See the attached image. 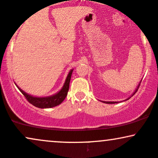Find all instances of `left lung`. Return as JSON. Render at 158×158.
I'll return each mask as SVG.
<instances>
[{
  "mask_svg": "<svg viewBox=\"0 0 158 158\" xmlns=\"http://www.w3.org/2000/svg\"><path fill=\"white\" fill-rule=\"evenodd\" d=\"M139 85H140V83H139V84L138 85V86H137V88H136L135 91L134 92L133 94H132L131 97H132V96H134V94H135L136 93V92H137V90H138V88H139ZM130 99V97L128 98V99H127L126 100H128V99ZM101 102H104V103H106V104H114V103H117V102H105V101H101Z\"/></svg>",
  "mask_w": 158,
  "mask_h": 158,
  "instance_id": "obj_1",
  "label": "left lung"
}]
</instances>
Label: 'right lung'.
<instances>
[{
    "label": "right lung",
    "instance_id": "obj_1",
    "mask_svg": "<svg viewBox=\"0 0 158 158\" xmlns=\"http://www.w3.org/2000/svg\"><path fill=\"white\" fill-rule=\"evenodd\" d=\"M73 69L70 70L68 77L66 78V80L64 81V84L63 85L62 88L59 90L58 93L52 96H49V97H32V96L30 95V94L25 93L23 90H21L18 85V87L20 91L22 93V94L26 97L29 102L32 104V106L37 107L39 108H52L60 105L61 102L64 101L65 97L68 95V92L69 90V85H70V78H71L72 73H73Z\"/></svg>",
    "mask_w": 158,
    "mask_h": 158
}]
</instances>
